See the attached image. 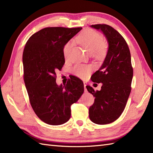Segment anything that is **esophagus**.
Instances as JSON below:
<instances>
[{
  "mask_svg": "<svg viewBox=\"0 0 153 153\" xmlns=\"http://www.w3.org/2000/svg\"><path fill=\"white\" fill-rule=\"evenodd\" d=\"M83 85H84V89H85V91H86L87 89H86V86L87 85H88V83H87L86 82H83Z\"/></svg>",
  "mask_w": 153,
  "mask_h": 153,
  "instance_id": "1",
  "label": "esophagus"
}]
</instances>
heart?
I'll return each instance as SVG.
<instances>
[{
	"label": "heart",
	"instance_id": "obj_1",
	"mask_svg": "<svg viewBox=\"0 0 153 153\" xmlns=\"http://www.w3.org/2000/svg\"><path fill=\"white\" fill-rule=\"evenodd\" d=\"M76 41L89 54H94L97 58H101L105 53L106 45L103 42V37L100 34L91 30H85L80 34L76 38ZM71 43L68 42L64 48V56L67 58ZM76 76L84 79L88 76L91 68L84 65H76L73 69Z\"/></svg>",
	"mask_w": 153,
	"mask_h": 153
}]
</instances>
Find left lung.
<instances>
[{
    "label": "left lung",
    "instance_id": "8db88e82",
    "mask_svg": "<svg viewBox=\"0 0 153 153\" xmlns=\"http://www.w3.org/2000/svg\"><path fill=\"white\" fill-rule=\"evenodd\" d=\"M103 32L108 43V50L102 65L92 75V82L101 83L100 91L87 85L95 97L89 107L90 120L98 125L109 124L117 120L123 112L131 90L133 70L131 53L123 37L107 25H91Z\"/></svg>",
    "mask_w": 153,
    "mask_h": 153
}]
</instances>
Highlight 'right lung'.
I'll use <instances>...</instances> for the list:
<instances>
[{
    "instance_id": "right-lung-1",
    "label": "right lung",
    "mask_w": 153,
    "mask_h": 153,
    "mask_svg": "<svg viewBox=\"0 0 153 153\" xmlns=\"http://www.w3.org/2000/svg\"><path fill=\"white\" fill-rule=\"evenodd\" d=\"M82 28L48 27L32 35L24 49V80L30 102L42 121L51 125L66 123L71 117L70 107L84 91L77 77L66 85H58L56 72L65 63L64 48Z\"/></svg>"
}]
</instances>
